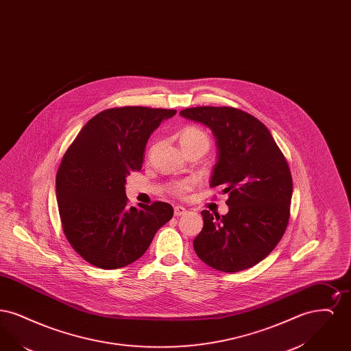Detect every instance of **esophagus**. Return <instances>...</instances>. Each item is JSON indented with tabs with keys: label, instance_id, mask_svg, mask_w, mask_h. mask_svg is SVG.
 <instances>
[{
	"label": "esophagus",
	"instance_id": "34e87169",
	"mask_svg": "<svg viewBox=\"0 0 351 351\" xmlns=\"http://www.w3.org/2000/svg\"><path fill=\"white\" fill-rule=\"evenodd\" d=\"M173 213H175V216H176V217H182V216H184V215L186 213V209H185L184 206L176 205V206L173 208Z\"/></svg>",
	"mask_w": 351,
	"mask_h": 351
}]
</instances>
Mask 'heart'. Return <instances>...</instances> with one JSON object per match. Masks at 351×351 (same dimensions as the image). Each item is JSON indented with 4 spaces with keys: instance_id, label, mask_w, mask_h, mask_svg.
I'll list each match as a JSON object with an SVG mask.
<instances>
[{
    "instance_id": "heart-1",
    "label": "heart",
    "mask_w": 351,
    "mask_h": 351,
    "mask_svg": "<svg viewBox=\"0 0 351 351\" xmlns=\"http://www.w3.org/2000/svg\"><path fill=\"white\" fill-rule=\"evenodd\" d=\"M179 139L183 150H188L192 147H200L204 151L209 149V136L205 132H202L199 128L195 126H186L179 133ZM193 179H185L183 182L175 183L172 185V191L176 195H185L188 191H191L195 186Z\"/></svg>"
}]
</instances>
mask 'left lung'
<instances>
[{
    "instance_id": "1",
    "label": "left lung",
    "mask_w": 351,
    "mask_h": 351,
    "mask_svg": "<svg viewBox=\"0 0 351 351\" xmlns=\"http://www.w3.org/2000/svg\"><path fill=\"white\" fill-rule=\"evenodd\" d=\"M208 126L218 156L210 186L229 195L225 216L202 210L204 228L193 247L204 263L238 272L263 261L282 239L289 219L292 176L267 128L232 106H197L180 112Z\"/></svg>"
}]
</instances>
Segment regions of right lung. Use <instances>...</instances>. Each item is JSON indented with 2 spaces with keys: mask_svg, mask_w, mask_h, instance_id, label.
Here are the masks:
<instances>
[{
  "mask_svg": "<svg viewBox=\"0 0 351 351\" xmlns=\"http://www.w3.org/2000/svg\"><path fill=\"white\" fill-rule=\"evenodd\" d=\"M172 109L112 108L89 119L56 173V199L69 245L88 263L116 269L139 259L173 216L162 201L129 206L126 176L139 171L152 132Z\"/></svg>",
  "mask_w": 351,
  "mask_h": 351,
  "instance_id": "add662e5",
  "label": "right lung"
}]
</instances>
